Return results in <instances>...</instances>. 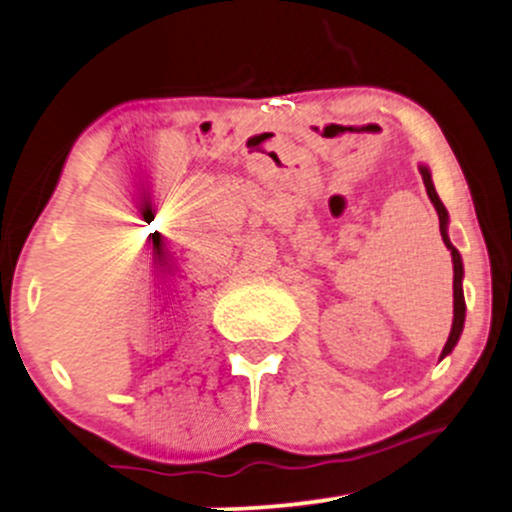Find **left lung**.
I'll use <instances>...</instances> for the list:
<instances>
[{"label": "left lung", "instance_id": "8db88e82", "mask_svg": "<svg viewBox=\"0 0 512 512\" xmlns=\"http://www.w3.org/2000/svg\"><path fill=\"white\" fill-rule=\"evenodd\" d=\"M421 169V176H423V184H426V191H428V199L430 204L435 206V211H438V221H440V236H443V244L448 246L450 251V258H453V326H450V336L448 341H445L443 346V353H440V361H443L445 356H448L450 351L455 348V343H458L460 333H463V323H465V298H463V258H460L458 249H455L453 244H450V236H448V211H445L443 201L438 199V191H435L433 186V179H430V169L426 164L418 166Z\"/></svg>", "mask_w": 512, "mask_h": 512}]
</instances>
